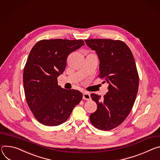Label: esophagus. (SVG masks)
<instances>
[{"instance_id": "esophagus-1", "label": "esophagus", "mask_w": 160, "mask_h": 160, "mask_svg": "<svg viewBox=\"0 0 160 160\" xmlns=\"http://www.w3.org/2000/svg\"><path fill=\"white\" fill-rule=\"evenodd\" d=\"M83 99L84 100H90L91 99V97H90V95L89 94V93L88 92H84L83 93Z\"/></svg>"}]
</instances>
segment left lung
I'll return each instance as SVG.
<instances>
[{"label":"left lung","mask_w":160,"mask_h":160,"mask_svg":"<svg viewBox=\"0 0 160 160\" xmlns=\"http://www.w3.org/2000/svg\"><path fill=\"white\" fill-rule=\"evenodd\" d=\"M85 42L98 56V78L105 79L103 83H109V92L102 101L100 96L91 94L97 109L90 114V119L97 129L111 130L125 120L133 106L139 83L135 59L130 49L122 41L93 39Z\"/></svg>","instance_id":"1"}]
</instances>
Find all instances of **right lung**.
Wrapping results in <instances>:
<instances>
[{
    "label": "right lung",
    "instance_id": "1",
    "mask_svg": "<svg viewBox=\"0 0 160 160\" xmlns=\"http://www.w3.org/2000/svg\"><path fill=\"white\" fill-rule=\"evenodd\" d=\"M84 44L82 39H43L32 48L23 70L26 100L33 116L46 126L61 125L82 98L78 90L63 89L57 78L70 53Z\"/></svg>",
    "mask_w": 160,
    "mask_h": 160
}]
</instances>
